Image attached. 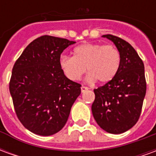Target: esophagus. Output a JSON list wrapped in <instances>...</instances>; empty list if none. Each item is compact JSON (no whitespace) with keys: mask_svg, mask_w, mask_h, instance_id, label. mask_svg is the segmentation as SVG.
<instances>
[{"mask_svg":"<svg viewBox=\"0 0 156 156\" xmlns=\"http://www.w3.org/2000/svg\"><path fill=\"white\" fill-rule=\"evenodd\" d=\"M87 90H88V88L85 87V86H82V87H81V92H82V93H84V92H86Z\"/></svg>","mask_w":156,"mask_h":156,"instance_id":"obj_1","label":"esophagus"}]
</instances>
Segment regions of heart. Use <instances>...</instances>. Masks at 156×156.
Masks as SVG:
<instances>
[{"instance_id":"heart-1","label":"heart","mask_w":156,"mask_h":156,"mask_svg":"<svg viewBox=\"0 0 156 156\" xmlns=\"http://www.w3.org/2000/svg\"><path fill=\"white\" fill-rule=\"evenodd\" d=\"M120 60L119 51L113 45L83 43L74 48L73 57L62 56L58 63L71 81L79 80L87 69V81L106 83L115 78Z\"/></svg>"}]
</instances>
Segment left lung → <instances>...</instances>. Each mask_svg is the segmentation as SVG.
Returning a JSON list of instances; mask_svg holds the SVG:
<instances>
[{"label": "left lung", "mask_w": 156, "mask_h": 156, "mask_svg": "<svg viewBox=\"0 0 156 156\" xmlns=\"http://www.w3.org/2000/svg\"><path fill=\"white\" fill-rule=\"evenodd\" d=\"M120 53V66L115 78L94 92L92 113L97 124L110 134H122L140 116L146 93L143 61L129 42L116 36L104 35Z\"/></svg>", "instance_id": "obj_1"}]
</instances>
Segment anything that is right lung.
<instances>
[{"label": "right lung", "instance_id": "add662e5", "mask_svg": "<svg viewBox=\"0 0 156 156\" xmlns=\"http://www.w3.org/2000/svg\"><path fill=\"white\" fill-rule=\"evenodd\" d=\"M74 43L41 36L25 48L13 66L9 89L16 114L34 134L49 136L61 130L81 94V85L69 80L58 63L63 50Z\"/></svg>", "mask_w": 156, "mask_h": 156}]
</instances>
